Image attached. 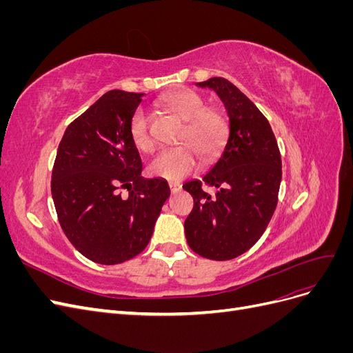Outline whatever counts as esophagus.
I'll return each instance as SVG.
<instances>
[{"mask_svg":"<svg viewBox=\"0 0 353 353\" xmlns=\"http://www.w3.org/2000/svg\"><path fill=\"white\" fill-rule=\"evenodd\" d=\"M169 188H170V193H178V191H181V188H183V187H181L179 184H176V183H169Z\"/></svg>","mask_w":353,"mask_h":353,"instance_id":"obj_1","label":"esophagus"}]
</instances>
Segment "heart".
Masks as SVG:
<instances>
[{
	"instance_id": "1",
	"label": "heart",
	"mask_w": 353,
	"mask_h": 353,
	"mask_svg": "<svg viewBox=\"0 0 353 353\" xmlns=\"http://www.w3.org/2000/svg\"><path fill=\"white\" fill-rule=\"evenodd\" d=\"M160 105L179 119L185 121L181 132V143L174 148H163L148 163V172L169 181H179L190 175L203 160H213L225 143L227 121L216 109L206 108V101L199 92L190 88H179L160 100ZM131 141L138 150L147 153L153 148V138L148 130V117L138 109L130 123Z\"/></svg>"
}]
</instances>
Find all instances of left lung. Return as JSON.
<instances>
[{
  "mask_svg": "<svg viewBox=\"0 0 353 353\" xmlns=\"http://www.w3.org/2000/svg\"><path fill=\"white\" fill-rule=\"evenodd\" d=\"M197 87L218 94L230 117L225 147L201 181L183 188L194 208L184 222L187 243L212 261H230L258 241L274 215L281 184V156L270 122L245 95L223 78ZM215 186V198L201 187Z\"/></svg>",
  "mask_w": 353,
  "mask_h": 353,
  "instance_id": "obj_1",
  "label": "left lung"
}]
</instances>
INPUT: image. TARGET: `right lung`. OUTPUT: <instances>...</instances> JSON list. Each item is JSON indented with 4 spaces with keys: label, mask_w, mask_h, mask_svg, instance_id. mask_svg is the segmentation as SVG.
Segmentation results:
<instances>
[{
    "label": "right lung",
    "mask_w": 353,
    "mask_h": 353,
    "mask_svg": "<svg viewBox=\"0 0 353 353\" xmlns=\"http://www.w3.org/2000/svg\"><path fill=\"white\" fill-rule=\"evenodd\" d=\"M143 95L105 92L68 126L52 168L51 194L63 232L101 265L122 263L145 249L170 194L165 179L141 176L131 141L130 123Z\"/></svg>",
    "instance_id": "right-lung-1"
}]
</instances>
